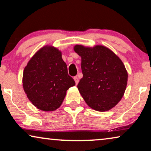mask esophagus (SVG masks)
I'll return each instance as SVG.
<instances>
[{
	"mask_svg": "<svg viewBox=\"0 0 151 151\" xmlns=\"http://www.w3.org/2000/svg\"><path fill=\"white\" fill-rule=\"evenodd\" d=\"M73 79H74V80H75V82H76V85H78V82H79V79H78V78L77 77V76H75V77L73 78Z\"/></svg>",
	"mask_w": 151,
	"mask_h": 151,
	"instance_id": "obj_1",
	"label": "esophagus"
}]
</instances>
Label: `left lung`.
Instances as JSON below:
<instances>
[{
    "label": "left lung",
    "instance_id": "8db88e82",
    "mask_svg": "<svg viewBox=\"0 0 151 151\" xmlns=\"http://www.w3.org/2000/svg\"><path fill=\"white\" fill-rule=\"evenodd\" d=\"M74 50L81 57L83 77L78 89L86 103L99 111L116 106L123 96L128 82V72L121 59L100 45L92 48L76 45Z\"/></svg>",
    "mask_w": 151,
    "mask_h": 151
}]
</instances>
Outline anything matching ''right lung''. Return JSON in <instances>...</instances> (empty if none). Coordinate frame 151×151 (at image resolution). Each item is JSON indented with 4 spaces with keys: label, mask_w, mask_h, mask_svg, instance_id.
Returning a JSON list of instances; mask_svg holds the SVG:
<instances>
[{
    "label": "right lung",
    "mask_w": 151,
    "mask_h": 151,
    "mask_svg": "<svg viewBox=\"0 0 151 151\" xmlns=\"http://www.w3.org/2000/svg\"><path fill=\"white\" fill-rule=\"evenodd\" d=\"M75 85L74 80L68 76L61 51L52 46L39 50L23 71L25 93L31 103L42 111L59 108L66 91Z\"/></svg>",
    "instance_id": "obj_1"
}]
</instances>
